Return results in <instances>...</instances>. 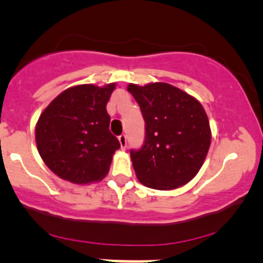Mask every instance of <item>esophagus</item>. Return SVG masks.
<instances>
[{"mask_svg": "<svg viewBox=\"0 0 263 263\" xmlns=\"http://www.w3.org/2000/svg\"><path fill=\"white\" fill-rule=\"evenodd\" d=\"M118 140H119V144H121V148L122 150H124L127 146V137L126 135H121V136H118Z\"/></svg>", "mask_w": 263, "mask_h": 263, "instance_id": "1", "label": "esophagus"}]
</instances>
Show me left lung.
<instances>
[{"label": "left lung", "mask_w": 263, "mask_h": 263, "mask_svg": "<svg viewBox=\"0 0 263 263\" xmlns=\"http://www.w3.org/2000/svg\"><path fill=\"white\" fill-rule=\"evenodd\" d=\"M127 90L145 119V142L131 150L139 181L148 188L169 191L187 184L202 166L211 144L208 115L201 103L166 82Z\"/></svg>", "instance_id": "obj_1"}]
</instances>
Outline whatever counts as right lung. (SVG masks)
Returning a JSON list of instances; mask_svg holds the SVG:
<instances>
[{"mask_svg": "<svg viewBox=\"0 0 263 263\" xmlns=\"http://www.w3.org/2000/svg\"><path fill=\"white\" fill-rule=\"evenodd\" d=\"M116 84L78 85L49 103L35 126V142L46 165L76 184L99 182L121 147L109 131L107 103Z\"/></svg>", "mask_w": 263, "mask_h": 263, "instance_id": "right-lung-1", "label": "right lung"}]
</instances>
